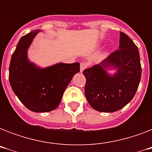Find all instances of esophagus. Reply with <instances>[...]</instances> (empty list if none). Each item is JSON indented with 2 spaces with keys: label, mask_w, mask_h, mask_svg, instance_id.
<instances>
[{
  "label": "esophagus",
  "mask_w": 152,
  "mask_h": 152,
  "mask_svg": "<svg viewBox=\"0 0 152 152\" xmlns=\"http://www.w3.org/2000/svg\"><path fill=\"white\" fill-rule=\"evenodd\" d=\"M87 67H88V64H87V63H84V62H83V63H81L80 64V72H83V70H84V69H85Z\"/></svg>",
  "instance_id": "esophagus-1"
}]
</instances>
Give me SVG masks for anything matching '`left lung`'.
I'll use <instances>...</instances> for the list:
<instances>
[{
    "label": "left lung",
    "instance_id": "8db88e82",
    "mask_svg": "<svg viewBox=\"0 0 152 152\" xmlns=\"http://www.w3.org/2000/svg\"><path fill=\"white\" fill-rule=\"evenodd\" d=\"M112 70L115 72L110 74L108 71ZM83 73L86 77L84 92L90 106L99 112L119 110L134 97L140 81L138 48L127 34L121 32L119 50Z\"/></svg>",
    "mask_w": 152,
    "mask_h": 152
}]
</instances>
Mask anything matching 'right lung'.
Masks as SVG:
<instances>
[{"instance_id": "right-lung-1", "label": "right lung", "mask_w": 152, "mask_h": 152, "mask_svg": "<svg viewBox=\"0 0 152 152\" xmlns=\"http://www.w3.org/2000/svg\"><path fill=\"white\" fill-rule=\"evenodd\" d=\"M40 31H32L20 39L9 65L12 89L28 110L36 113L57 108L74 75L80 72L78 62H59L42 68L30 61L28 49Z\"/></svg>"}]
</instances>
